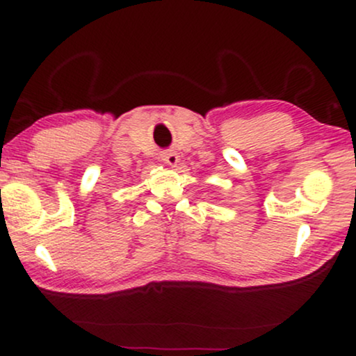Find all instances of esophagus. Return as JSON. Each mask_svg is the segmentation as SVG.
I'll use <instances>...</instances> for the list:
<instances>
[{"label": "esophagus", "mask_w": 356, "mask_h": 356, "mask_svg": "<svg viewBox=\"0 0 356 356\" xmlns=\"http://www.w3.org/2000/svg\"><path fill=\"white\" fill-rule=\"evenodd\" d=\"M162 160L167 165H170V167H177L178 163V155L172 152V150H165V152H162Z\"/></svg>", "instance_id": "34e87169"}]
</instances>
